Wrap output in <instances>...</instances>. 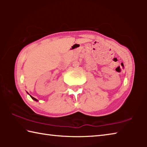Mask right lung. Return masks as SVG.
Instances as JSON below:
<instances>
[{
    "label": "right lung",
    "instance_id": "obj_1",
    "mask_svg": "<svg viewBox=\"0 0 147 147\" xmlns=\"http://www.w3.org/2000/svg\"><path fill=\"white\" fill-rule=\"evenodd\" d=\"M31 96V98H32V99H33V100H34L35 101H37V102H38V100H37V99H36V98H34V97H33V96Z\"/></svg>",
    "mask_w": 147,
    "mask_h": 147
}]
</instances>
